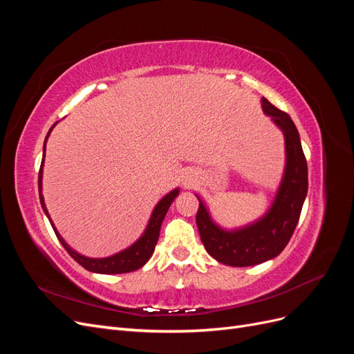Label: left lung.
I'll return each instance as SVG.
<instances>
[{"label":"left lung","instance_id":"8db88e82","mask_svg":"<svg viewBox=\"0 0 354 354\" xmlns=\"http://www.w3.org/2000/svg\"><path fill=\"white\" fill-rule=\"evenodd\" d=\"M263 111L285 136L286 167L272 208L257 223L243 229L226 232L214 224L199 199L196 224L207 252L217 261L232 267L264 263L279 255L291 239L307 195V160L295 124L286 112L261 99Z\"/></svg>","mask_w":354,"mask_h":354}]
</instances>
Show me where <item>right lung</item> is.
Segmentation results:
<instances>
[{
    "mask_svg": "<svg viewBox=\"0 0 354 354\" xmlns=\"http://www.w3.org/2000/svg\"><path fill=\"white\" fill-rule=\"evenodd\" d=\"M56 124H53V127L50 128V131L46 137V142H47V138H48L51 130L55 128ZM46 142H44V155H46ZM42 165H44V156H42L41 168H39V173H38V189H39L41 207H42V209H44V212L47 214V217H48L51 226H53V230H55L57 239L63 245V248L68 251V254L72 257L75 261L80 263L84 267V269H87V270L94 272V273H102V274L130 273V272L140 269V267H143L147 263V260L151 259L153 251H155V246H156V242H158V238H159V232H160V224H162V221H164V217H165V214H167V211L171 205V202H173L176 199V196L178 195V189H174L173 192H169L167 196H164L162 199L159 201V203L155 207V209L152 212L151 220H149V224H147V227L143 233V236L138 239L136 243H133L130 248H127V250L118 252L115 255L106 257V259H88V257H84V255L78 254L77 251H73L71 246L62 239L59 232L55 227V224H53V221L48 216V211H47L46 203H44V198H42V195H41Z\"/></svg>",
    "mask_w": 354,
    "mask_h": 354,
    "instance_id": "add662e5",
    "label": "right lung"
}]
</instances>
